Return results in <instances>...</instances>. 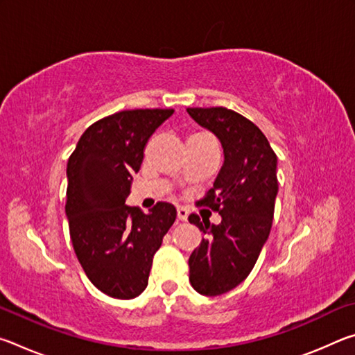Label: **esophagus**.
I'll use <instances>...</instances> for the list:
<instances>
[{
	"instance_id": "obj_1",
	"label": "esophagus",
	"mask_w": 355,
	"mask_h": 355,
	"mask_svg": "<svg viewBox=\"0 0 355 355\" xmlns=\"http://www.w3.org/2000/svg\"><path fill=\"white\" fill-rule=\"evenodd\" d=\"M177 218L180 219V220H188V209L186 208H183V207H178L177 208Z\"/></svg>"
}]
</instances>
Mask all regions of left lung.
<instances>
[{"label":"left lung","instance_id":"1","mask_svg":"<svg viewBox=\"0 0 355 355\" xmlns=\"http://www.w3.org/2000/svg\"><path fill=\"white\" fill-rule=\"evenodd\" d=\"M224 150L213 188L197 205L220 214V224L189 222L205 238L189 257V282L203 296H219L248 277L269 236L277 197V155L254 122L227 107H188Z\"/></svg>","mask_w":355,"mask_h":355}]
</instances>
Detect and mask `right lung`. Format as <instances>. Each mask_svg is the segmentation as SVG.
<instances>
[{"label":"right lung","instance_id":"1","mask_svg":"<svg viewBox=\"0 0 355 355\" xmlns=\"http://www.w3.org/2000/svg\"><path fill=\"white\" fill-rule=\"evenodd\" d=\"M173 110H131L84 131L67 163L70 238L78 261L101 293L133 299L146 290L153 255L177 218L172 203L142 213L125 205L144 148Z\"/></svg>","mask_w":355,"mask_h":355}]
</instances>
